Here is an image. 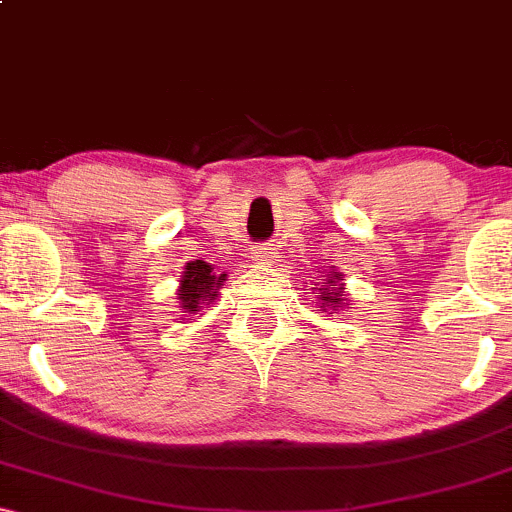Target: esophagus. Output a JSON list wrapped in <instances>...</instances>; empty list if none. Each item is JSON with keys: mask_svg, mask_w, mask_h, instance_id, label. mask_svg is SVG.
<instances>
[{"mask_svg": "<svg viewBox=\"0 0 512 512\" xmlns=\"http://www.w3.org/2000/svg\"><path fill=\"white\" fill-rule=\"evenodd\" d=\"M276 255H279V252H276L274 245H269V243L255 245V248H252V252H250V257H252V260H255L257 264H274Z\"/></svg>", "mask_w": 512, "mask_h": 512, "instance_id": "34e87169", "label": "esophagus"}]
</instances>
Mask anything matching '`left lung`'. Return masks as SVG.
<instances>
[{
	"mask_svg": "<svg viewBox=\"0 0 512 512\" xmlns=\"http://www.w3.org/2000/svg\"><path fill=\"white\" fill-rule=\"evenodd\" d=\"M315 293L322 313H339V310H344L349 305L344 289V274L334 267L322 272V279L315 284Z\"/></svg>",
	"mask_w": 512,
	"mask_h": 512,
	"instance_id": "8db88e82",
	"label": "left lung"
}]
</instances>
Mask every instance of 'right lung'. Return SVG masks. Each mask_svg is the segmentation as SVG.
<instances>
[{
    "mask_svg": "<svg viewBox=\"0 0 512 512\" xmlns=\"http://www.w3.org/2000/svg\"><path fill=\"white\" fill-rule=\"evenodd\" d=\"M228 274H216L214 267L204 260L187 262L185 269L180 272V286H178V308L180 320H197L204 315V308L219 298L221 286L226 284Z\"/></svg>",
    "mask_w": 512,
    "mask_h": 512,
    "instance_id": "right-lung-1",
    "label": "right lung"
}]
</instances>
